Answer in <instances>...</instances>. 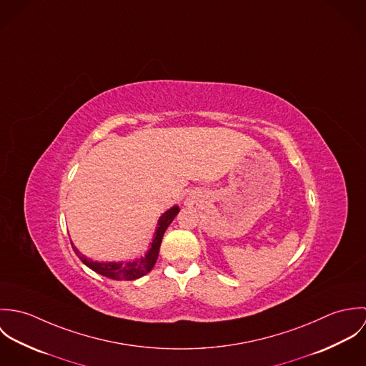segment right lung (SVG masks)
Segmentation results:
<instances>
[{"mask_svg":"<svg viewBox=\"0 0 366 366\" xmlns=\"http://www.w3.org/2000/svg\"><path fill=\"white\" fill-rule=\"evenodd\" d=\"M179 206H173L169 209H166L157 219V229L154 234V239L149 244L148 251L141 255L139 258H135L132 261L122 262H97L87 258L86 255H83L71 242L73 251L76 252V255L80 258V261L83 262L87 267H90L92 270L103 274L105 277H109L112 280H135L142 277L144 274L149 273L152 270V267L157 263V255H159V248L162 244V238L164 231L167 229V227L172 224V221L174 219V217L179 214Z\"/></svg>","mask_w":366,"mask_h":366,"instance_id":"add662e5","label":"right lung"}]
</instances>
